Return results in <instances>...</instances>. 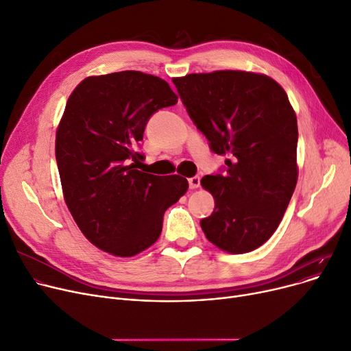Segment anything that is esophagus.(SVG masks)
I'll return each instance as SVG.
<instances>
[{
	"mask_svg": "<svg viewBox=\"0 0 351 351\" xmlns=\"http://www.w3.org/2000/svg\"><path fill=\"white\" fill-rule=\"evenodd\" d=\"M200 186V178L199 176H193L189 179V188L191 189H197Z\"/></svg>",
	"mask_w": 351,
	"mask_h": 351,
	"instance_id": "34e87169",
	"label": "esophagus"
}]
</instances>
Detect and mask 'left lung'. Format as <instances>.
Instances as JSON below:
<instances>
[{
    "instance_id": "left-lung-1",
    "label": "left lung",
    "mask_w": 351,
    "mask_h": 351,
    "mask_svg": "<svg viewBox=\"0 0 351 351\" xmlns=\"http://www.w3.org/2000/svg\"><path fill=\"white\" fill-rule=\"evenodd\" d=\"M226 173L206 175L215 210L200 220L228 253L262 246L278 229L298 183V118L285 89L265 73L213 71L172 80Z\"/></svg>"
}]
</instances>
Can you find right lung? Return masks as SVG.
Listing matches in <instances>:
<instances>
[{
    "label": "right lung",
    "instance_id": "add662e5",
    "mask_svg": "<svg viewBox=\"0 0 351 351\" xmlns=\"http://www.w3.org/2000/svg\"><path fill=\"white\" fill-rule=\"evenodd\" d=\"M178 95L159 77L121 71L88 77L68 98L55 136L65 204L88 241L118 257L151 247L163 213L186 193L179 175L135 169L147 119Z\"/></svg>",
    "mask_w": 351,
    "mask_h": 351
}]
</instances>
